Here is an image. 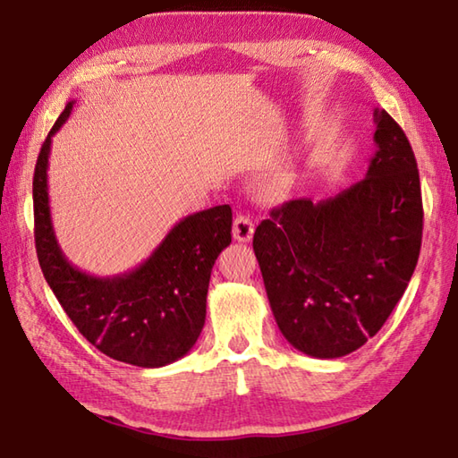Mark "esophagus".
<instances>
[{"label":"esophagus","mask_w":458,"mask_h":458,"mask_svg":"<svg viewBox=\"0 0 458 458\" xmlns=\"http://www.w3.org/2000/svg\"><path fill=\"white\" fill-rule=\"evenodd\" d=\"M232 234H234V240H238V242H248V240H252L254 222L250 216L238 214L234 218V228H232Z\"/></svg>","instance_id":"1"}]
</instances>
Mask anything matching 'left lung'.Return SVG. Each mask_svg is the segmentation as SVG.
<instances>
[{
  "label": "left lung",
  "mask_w": 458,
  "mask_h": 458,
  "mask_svg": "<svg viewBox=\"0 0 458 458\" xmlns=\"http://www.w3.org/2000/svg\"><path fill=\"white\" fill-rule=\"evenodd\" d=\"M364 180L328 200H290L254 232V254L282 335L314 359H338L382 328L417 268L422 198L403 128L374 110Z\"/></svg>",
  "instance_id": "8db88e82"
}]
</instances>
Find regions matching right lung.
Segmentation results:
<instances>
[{
	"mask_svg": "<svg viewBox=\"0 0 458 458\" xmlns=\"http://www.w3.org/2000/svg\"><path fill=\"white\" fill-rule=\"evenodd\" d=\"M72 107L68 102L49 130L33 172L41 272L70 320L99 352L142 369L165 367L186 356L204 328L212 266L232 242V208L186 216L134 270L106 278L81 272L57 244L47 196L49 148Z\"/></svg>",
	"mask_w": 458,
	"mask_h": 458,
	"instance_id": "1",
	"label": "right lung"
}]
</instances>
